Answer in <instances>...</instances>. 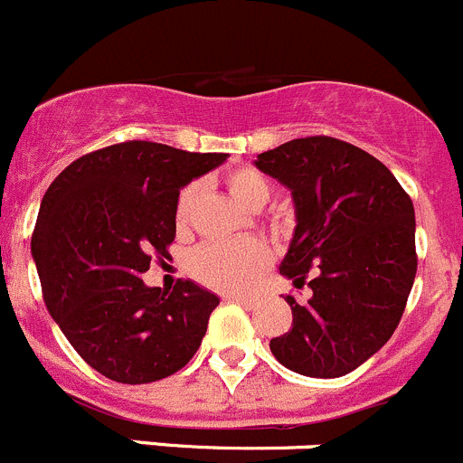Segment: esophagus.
<instances>
[{"instance_id":"obj_1","label":"esophagus","mask_w":463,"mask_h":463,"mask_svg":"<svg viewBox=\"0 0 463 463\" xmlns=\"http://www.w3.org/2000/svg\"><path fill=\"white\" fill-rule=\"evenodd\" d=\"M226 298H228V300H235V303L246 305V307H250V305H255L253 296H246V294H226Z\"/></svg>"}]
</instances>
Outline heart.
I'll return each mask as SVG.
<instances>
[{"label": "heart", "instance_id": "b5f03b06", "mask_svg": "<svg viewBox=\"0 0 463 463\" xmlns=\"http://www.w3.org/2000/svg\"><path fill=\"white\" fill-rule=\"evenodd\" d=\"M228 192L232 199L244 208H262L271 194V185L267 178L253 167H237L226 176ZM201 196L199 183H190L183 187L174 208V222L178 231L187 228L194 205ZM269 246L264 241L253 240H231V241H208L187 255V271L203 285L222 291H237L249 287L269 264Z\"/></svg>", "mask_w": 463, "mask_h": 463}]
</instances>
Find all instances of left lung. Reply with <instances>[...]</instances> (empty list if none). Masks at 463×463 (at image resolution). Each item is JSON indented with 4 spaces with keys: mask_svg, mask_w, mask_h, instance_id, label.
<instances>
[{
    "mask_svg": "<svg viewBox=\"0 0 463 463\" xmlns=\"http://www.w3.org/2000/svg\"><path fill=\"white\" fill-rule=\"evenodd\" d=\"M255 167L291 192L296 228L280 273L312 296L291 305L273 357L307 378H341L383 348L416 276L414 205L371 154L317 136L264 151Z\"/></svg>",
    "mask_w": 463,
    "mask_h": 463,
    "instance_id": "8db88e82",
    "label": "left lung"
}]
</instances>
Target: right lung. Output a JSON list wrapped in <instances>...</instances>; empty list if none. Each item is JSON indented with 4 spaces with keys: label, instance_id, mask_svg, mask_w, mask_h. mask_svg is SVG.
Masks as SVG:
<instances>
[{
    "label": "right lung",
    "instance_id": "1",
    "mask_svg": "<svg viewBox=\"0 0 463 463\" xmlns=\"http://www.w3.org/2000/svg\"><path fill=\"white\" fill-rule=\"evenodd\" d=\"M223 160L226 154L122 142L74 160L44 192L31 237L44 305L74 351L106 378L156 383L199 351L217 296L192 280L146 287L142 273L154 255H169L183 187Z\"/></svg>",
    "mask_w": 463,
    "mask_h": 463
}]
</instances>
